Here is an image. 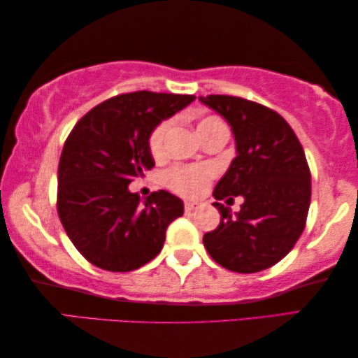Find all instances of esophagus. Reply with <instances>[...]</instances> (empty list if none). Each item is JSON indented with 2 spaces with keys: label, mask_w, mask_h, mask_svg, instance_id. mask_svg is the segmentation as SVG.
Returning a JSON list of instances; mask_svg holds the SVG:
<instances>
[{
  "label": "esophagus",
  "mask_w": 358,
  "mask_h": 358,
  "mask_svg": "<svg viewBox=\"0 0 358 358\" xmlns=\"http://www.w3.org/2000/svg\"><path fill=\"white\" fill-rule=\"evenodd\" d=\"M198 208V203H195V201H185V205H184V210H185V213H192V211H195Z\"/></svg>",
  "instance_id": "1"
}]
</instances>
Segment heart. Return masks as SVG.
<instances>
[{"label":"heart","mask_w":358,"mask_h":358,"mask_svg":"<svg viewBox=\"0 0 358 358\" xmlns=\"http://www.w3.org/2000/svg\"><path fill=\"white\" fill-rule=\"evenodd\" d=\"M214 123H219V120L213 117L201 120V122L198 123V133ZM169 126H171V122H168V120L166 122H162L152 131L150 137H148V147H150L153 155H160L163 152L164 137H166ZM210 179L211 171L205 166L173 168L164 174V182L168 184L169 189H173L174 192H178V194L184 196H195L200 194Z\"/></svg>","instance_id":"obj_1"}]
</instances>
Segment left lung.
Instances as JSON below:
<instances>
[{"instance_id":"1","label":"left lung","mask_w":358,"mask_h":358,"mask_svg":"<svg viewBox=\"0 0 358 358\" xmlns=\"http://www.w3.org/2000/svg\"><path fill=\"white\" fill-rule=\"evenodd\" d=\"M200 101L230 124L236 157L213 195L216 200L243 198L240 211L214 201L221 224L203 236L219 266L255 273L282 261L306 227L310 206V171L291 126L272 108L234 96Z\"/></svg>"}]
</instances>
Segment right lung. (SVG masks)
Wrapping results in <instances>:
<instances>
[{
  "label": "right lung",
  "mask_w": 358,
  "mask_h": 358,
  "mask_svg": "<svg viewBox=\"0 0 358 358\" xmlns=\"http://www.w3.org/2000/svg\"><path fill=\"white\" fill-rule=\"evenodd\" d=\"M195 101L137 91L91 108L65 141L57 171V213L75 248L110 272L136 271L158 256L168 225L184 214L166 190L144 201L129 184L155 166L148 137Z\"/></svg>",
  "instance_id": "right-lung-1"
}]
</instances>
